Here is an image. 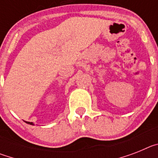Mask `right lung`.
Here are the masks:
<instances>
[{"mask_svg":"<svg viewBox=\"0 0 158 158\" xmlns=\"http://www.w3.org/2000/svg\"><path fill=\"white\" fill-rule=\"evenodd\" d=\"M24 122L27 124H30V125H35L34 123H32V122H27V121H24Z\"/></svg>","mask_w":158,"mask_h":158,"instance_id":"right-lung-1","label":"right lung"}]
</instances>
